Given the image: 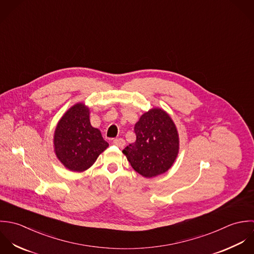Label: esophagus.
I'll use <instances>...</instances> for the list:
<instances>
[{
  "instance_id": "34e87169",
  "label": "esophagus",
  "mask_w": 254,
  "mask_h": 254,
  "mask_svg": "<svg viewBox=\"0 0 254 254\" xmlns=\"http://www.w3.org/2000/svg\"><path fill=\"white\" fill-rule=\"evenodd\" d=\"M113 143L116 145V146H118V147H124L125 146V144H126V141H125V139H123V138H115L114 140H113Z\"/></svg>"
}]
</instances>
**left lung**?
Wrapping results in <instances>:
<instances>
[{
    "label": "left lung",
    "instance_id": "obj_1",
    "mask_svg": "<svg viewBox=\"0 0 254 254\" xmlns=\"http://www.w3.org/2000/svg\"><path fill=\"white\" fill-rule=\"evenodd\" d=\"M134 132L135 142L123 150L133 170L145 178L167 172L179 152V135L170 116L152 109L140 117Z\"/></svg>",
    "mask_w": 254,
    "mask_h": 254
}]
</instances>
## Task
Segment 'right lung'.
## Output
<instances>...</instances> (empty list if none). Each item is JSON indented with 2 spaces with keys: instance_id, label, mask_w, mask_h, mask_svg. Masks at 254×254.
Masks as SVG:
<instances>
[{
  "instance_id": "right-lung-1",
  "label": "right lung",
  "mask_w": 254,
  "mask_h": 254,
  "mask_svg": "<svg viewBox=\"0 0 254 254\" xmlns=\"http://www.w3.org/2000/svg\"><path fill=\"white\" fill-rule=\"evenodd\" d=\"M56 155L70 171L90 168L108 146L99 129L89 121V110L79 103L71 107L59 122L54 136Z\"/></svg>"
}]
</instances>
